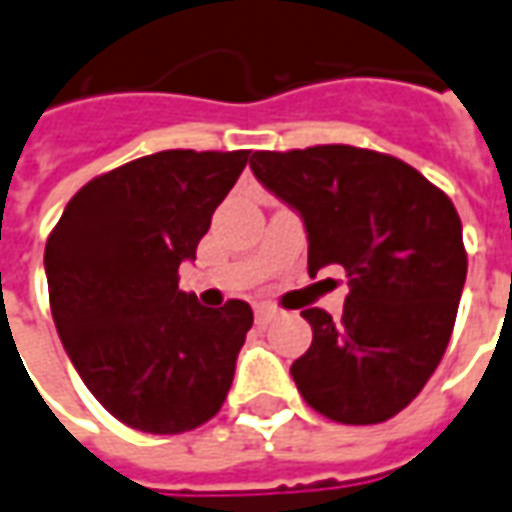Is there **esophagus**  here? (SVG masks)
Listing matches in <instances>:
<instances>
[{"label": "esophagus", "instance_id": "esophagus-1", "mask_svg": "<svg viewBox=\"0 0 512 512\" xmlns=\"http://www.w3.org/2000/svg\"><path fill=\"white\" fill-rule=\"evenodd\" d=\"M271 316H274V310H271L268 305H257L255 307V321H257V324H266Z\"/></svg>", "mask_w": 512, "mask_h": 512}]
</instances>
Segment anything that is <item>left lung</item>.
Masks as SVG:
<instances>
[{
	"instance_id": "left-lung-1",
	"label": "left lung",
	"mask_w": 512,
	"mask_h": 512,
	"mask_svg": "<svg viewBox=\"0 0 512 512\" xmlns=\"http://www.w3.org/2000/svg\"><path fill=\"white\" fill-rule=\"evenodd\" d=\"M255 177L307 232V271L343 266V316L307 307L313 343L293 360L305 402L341 424L405 410L441 363L466 282L452 199L399 157L346 144L255 152Z\"/></svg>"
}]
</instances>
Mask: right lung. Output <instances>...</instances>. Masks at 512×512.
<instances>
[{"instance_id": "obj_1", "label": "right lung", "mask_w": 512, "mask_h": 512, "mask_svg": "<svg viewBox=\"0 0 512 512\" xmlns=\"http://www.w3.org/2000/svg\"><path fill=\"white\" fill-rule=\"evenodd\" d=\"M249 152L166 149L82 185L44 252L57 335L88 391L132 430L177 435L216 416L252 307L180 291Z\"/></svg>"}]
</instances>
